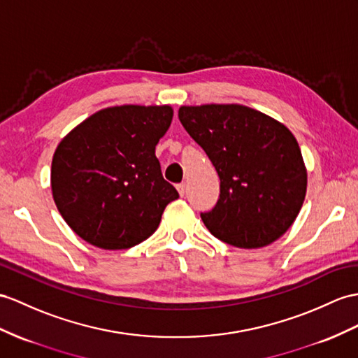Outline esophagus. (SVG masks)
<instances>
[{
    "mask_svg": "<svg viewBox=\"0 0 358 358\" xmlns=\"http://www.w3.org/2000/svg\"><path fill=\"white\" fill-rule=\"evenodd\" d=\"M176 188H178V191H179L180 197H184V194H185V182H180V184L176 185Z\"/></svg>",
    "mask_w": 358,
    "mask_h": 358,
    "instance_id": "esophagus-1",
    "label": "esophagus"
}]
</instances>
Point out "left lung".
I'll return each instance as SVG.
<instances>
[{
  "label": "left lung",
  "instance_id": "obj_1",
  "mask_svg": "<svg viewBox=\"0 0 358 358\" xmlns=\"http://www.w3.org/2000/svg\"><path fill=\"white\" fill-rule=\"evenodd\" d=\"M179 120L220 178V197L200 214L215 238L264 248L287 232L307 193V169L294 135L243 104L180 106Z\"/></svg>",
  "mask_w": 358,
  "mask_h": 358
}]
</instances>
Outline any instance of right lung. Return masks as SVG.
I'll use <instances>...</instances> for the list:
<instances>
[{
	"label": "right lung",
	"instance_id": "obj_1",
	"mask_svg": "<svg viewBox=\"0 0 358 358\" xmlns=\"http://www.w3.org/2000/svg\"><path fill=\"white\" fill-rule=\"evenodd\" d=\"M173 108L123 104L92 113L62 141L51 162V191L60 215L95 248H134L158 229L179 197L155 155Z\"/></svg>",
	"mask_w": 358,
	"mask_h": 358
}]
</instances>
